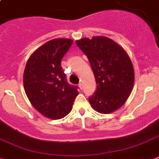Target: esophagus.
Returning <instances> with one entry per match:
<instances>
[{"label":"esophagus","instance_id":"34e87169","mask_svg":"<svg viewBox=\"0 0 159 159\" xmlns=\"http://www.w3.org/2000/svg\"><path fill=\"white\" fill-rule=\"evenodd\" d=\"M79 87H80V89H82V88H83L82 82H80V84H79Z\"/></svg>","mask_w":159,"mask_h":159}]
</instances>
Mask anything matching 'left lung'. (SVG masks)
<instances>
[{
  "instance_id": "1",
  "label": "left lung",
  "mask_w": 159,
  "mask_h": 159,
  "mask_svg": "<svg viewBox=\"0 0 159 159\" xmlns=\"http://www.w3.org/2000/svg\"><path fill=\"white\" fill-rule=\"evenodd\" d=\"M87 56L97 83L89 98L93 108L110 114L125 103L134 84V69L129 56L120 45L106 36L83 38L75 41Z\"/></svg>"
}]
</instances>
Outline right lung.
Wrapping results in <instances>:
<instances>
[{
  "mask_svg": "<svg viewBox=\"0 0 159 159\" xmlns=\"http://www.w3.org/2000/svg\"><path fill=\"white\" fill-rule=\"evenodd\" d=\"M72 44L70 39L49 40L31 55L25 66V93L34 108L48 119L66 116L79 93L77 86L68 84L61 66Z\"/></svg>",
  "mask_w": 159,
  "mask_h": 159,
  "instance_id": "1",
  "label": "right lung"
}]
</instances>
